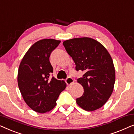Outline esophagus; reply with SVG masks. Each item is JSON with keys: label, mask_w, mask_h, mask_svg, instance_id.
I'll return each instance as SVG.
<instances>
[{"label": "esophagus", "mask_w": 134, "mask_h": 134, "mask_svg": "<svg viewBox=\"0 0 134 134\" xmlns=\"http://www.w3.org/2000/svg\"><path fill=\"white\" fill-rule=\"evenodd\" d=\"M65 82L67 83V85H71V84H72L74 82V80H73V79L71 77H68Z\"/></svg>", "instance_id": "obj_1"}]
</instances>
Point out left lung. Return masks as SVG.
I'll list each match as a JSON object with an SVG mask.
<instances>
[{
	"instance_id": "obj_1",
	"label": "left lung",
	"mask_w": 134,
	"mask_h": 134,
	"mask_svg": "<svg viewBox=\"0 0 134 134\" xmlns=\"http://www.w3.org/2000/svg\"><path fill=\"white\" fill-rule=\"evenodd\" d=\"M63 44L76 64V70L84 71L77 82L84 92L76 102L82 109L94 111L102 107L111 93L115 71L110 55L99 42L83 37L66 40Z\"/></svg>"
}]
</instances>
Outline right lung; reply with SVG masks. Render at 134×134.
Masks as SVG:
<instances>
[{
  "instance_id": "1",
  "label": "right lung",
  "mask_w": 134,
  "mask_h": 134,
  "mask_svg": "<svg viewBox=\"0 0 134 134\" xmlns=\"http://www.w3.org/2000/svg\"><path fill=\"white\" fill-rule=\"evenodd\" d=\"M60 43L54 39L36 42L20 63L18 87L25 103L36 112L44 113L54 109L60 94L66 87L63 80L50 78L53 68L49 57Z\"/></svg>"
}]
</instances>
